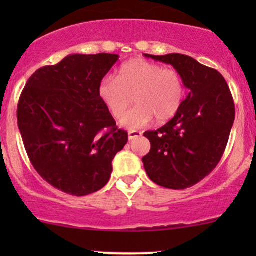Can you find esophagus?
<instances>
[{"label": "esophagus", "instance_id": "esophagus-1", "mask_svg": "<svg viewBox=\"0 0 256 256\" xmlns=\"http://www.w3.org/2000/svg\"><path fill=\"white\" fill-rule=\"evenodd\" d=\"M142 136V132L140 131H128V140H134V138H138Z\"/></svg>", "mask_w": 256, "mask_h": 256}]
</instances>
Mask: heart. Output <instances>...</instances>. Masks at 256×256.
<instances>
[{"mask_svg":"<svg viewBox=\"0 0 256 256\" xmlns=\"http://www.w3.org/2000/svg\"><path fill=\"white\" fill-rule=\"evenodd\" d=\"M98 92L114 118L124 116L134 96L137 106L122 119V124L138 128L148 124L152 116L158 122L172 119L183 102L185 85L177 70L134 58L120 67L116 78L102 79Z\"/></svg>","mask_w":256,"mask_h":256,"instance_id":"b5f03b06","label":"heart"}]
</instances>
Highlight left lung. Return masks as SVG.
Here are the masks:
<instances>
[{
    "mask_svg": "<svg viewBox=\"0 0 256 256\" xmlns=\"http://www.w3.org/2000/svg\"><path fill=\"white\" fill-rule=\"evenodd\" d=\"M144 56L172 64L190 92L173 119L143 134L152 144L143 165L160 186L186 189L207 177L222 160L234 122V98L224 77L195 58L183 54Z\"/></svg>",
    "mask_w": 256,
    "mask_h": 256,
    "instance_id": "8db88e82",
    "label": "left lung"
}]
</instances>
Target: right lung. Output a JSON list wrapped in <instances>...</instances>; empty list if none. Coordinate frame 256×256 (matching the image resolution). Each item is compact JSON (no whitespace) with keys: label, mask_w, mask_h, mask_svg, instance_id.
<instances>
[{"label":"right lung","mask_w":256,"mask_h":256,"mask_svg":"<svg viewBox=\"0 0 256 256\" xmlns=\"http://www.w3.org/2000/svg\"><path fill=\"white\" fill-rule=\"evenodd\" d=\"M116 54H73L37 70L18 104V126L32 166L61 192L85 196L110 178L128 132L98 98Z\"/></svg>","instance_id":"add662e5"}]
</instances>
